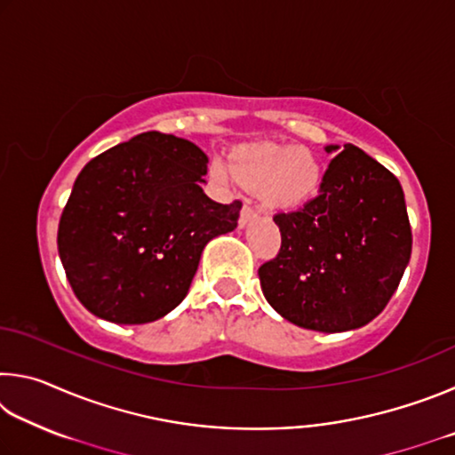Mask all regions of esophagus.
Returning <instances> with one entry per match:
<instances>
[{
    "label": "esophagus",
    "instance_id": "1",
    "mask_svg": "<svg viewBox=\"0 0 455 455\" xmlns=\"http://www.w3.org/2000/svg\"><path fill=\"white\" fill-rule=\"evenodd\" d=\"M257 217H259V212H257L255 209H252V206H251L249 203H244L243 211H241V217H238V227L244 228L252 219H257Z\"/></svg>",
    "mask_w": 455,
    "mask_h": 455
}]
</instances>
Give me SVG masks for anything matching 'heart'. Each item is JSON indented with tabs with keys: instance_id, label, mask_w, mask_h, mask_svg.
Here are the masks:
<instances>
[{
	"instance_id": "obj_1",
	"label": "heart",
	"mask_w": 455,
	"mask_h": 455,
	"mask_svg": "<svg viewBox=\"0 0 455 455\" xmlns=\"http://www.w3.org/2000/svg\"><path fill=\"white\" fill-rule=\"evenodd\" d=\"M214 176L235 179L246 188L260 190L271 206L295 209L307 203L321 184V166L313 152L292 146H249L230 158L228 168L217 164Z\"/></svg>"
}]
</instances>
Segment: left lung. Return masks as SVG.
<instances>
[{
  "mask_svg": "<svg viewBox=\"0 0 455 455\" xmlns=\"http://www.w3.org/2000/svg\"><path fill=\"white\" fill-rule=\"evenodd\" d=\"M273 220L281 251L259 268L260 289L281 317L303 329L341 333L367 325L410 263L402 184L353 144L331 158L317 196Z\"/></svg>",
  "mask_w": 455,
  "mask_h": 455,
  "instance_id": "1",
  "label": "left lung"
}]
</instances>
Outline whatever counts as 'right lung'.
I'll return each mask as SVG.
<instances>
[{
    "label": "right lung",
    "mask_w": 455,
    "mask_h": 455,
    "mask_svg": "<svg viewBox=\"0 0 455 455\" xmlns=\"http://www.w3.org/2000/svg\"><path fill=\"white\" fill-rule=\"evenodd\" d=\"M206 164L190 140L142 132L82 168L60 219L58 252L90 313L142 325L182 303L206 243L235 230L243 206L204 195Z\"/></svg>",
    "instance_id": "1"
}]
</instances>
